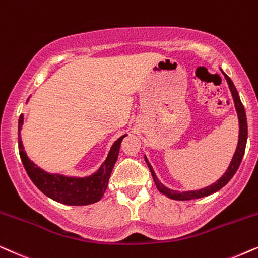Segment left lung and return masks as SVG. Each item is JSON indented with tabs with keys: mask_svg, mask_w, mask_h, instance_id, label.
Returning a JSON list of instances; mask_svg holds the SVG:
<instances>
[{
	"mask_svg": "<svg viewBox=\"0 0 258 258\" xmlns=\"http://www.w3.org/2000/svg\"><path fill=\"white\" fill-rule=\"evenodd\" d=\"M224 74V77L226 79V82H228L230 91H231L232 98H233V102H235V107L237 111V115H238V121H239V136H238V144H237V149L235 151V154H233L231 163H230L228 170L225 171V173L219 178V179L214 183L210 186H207L204 188H201V190H195V191H185V192H179V191H174L171 190V188H167L166 186H164L163 184L160 183L159 179H158L156 173L151 166V164L147 160V158L145 157V161L147 164V166L150 167L151 173H152L154 184L158 190H159L161 194L167 196V197L171 199H176V201H190V199H197V198H202L205 197V196L212 195L215 192H217L221 190L222 187H224L226 184L229 183L230 179L235 176L236 171L238 170L239 165H241V161L243 159V156H244L245 152V146H246V139H248V122H246V115H245V109L244 106H243L241 99H239L238 92L233 85V82L231 81L228 75H226L224 72H222Z\"/></svg>",
	"mask_w": 258,
	"mask_h": 258,
	"instance_id": "8db88e82",
	"label": "left lung"
}]
</instances>
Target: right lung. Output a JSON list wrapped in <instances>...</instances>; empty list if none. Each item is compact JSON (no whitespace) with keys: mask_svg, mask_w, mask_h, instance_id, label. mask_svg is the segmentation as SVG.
<instances>
[{"mask_svg":"<svg viewBox=\"0 0 258 258\" xmlns=\"http://www.w3.org/2000/svg\"><path fill=\"white\" fill-rule=\"evenodd\" d=\"M23 114L19 118V151L28 176L39 190L54 201L67 205H88L99 202L107 188L109 177L119 156L120 144L126 135L115 140L106 160L97 172L88 177H66L59 173H48L27 157L21 140Z\"/></svg>","mask_w":258,"mask_h":258,"instance_id":"right-lung-1","label":"right lung"}]
</instances>
